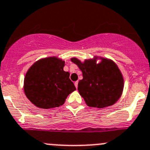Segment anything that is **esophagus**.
Instances as JSON below:
<instances>
[{
    "instance_id": "esophagus-1",
    "label": "esophagus",
    "mask_w": 150,
    "mask_h": 150,
    "mask_svg": "<svg viewBox=\"0 0 150 150\" xmlns=\"http://www.w3.org/2000/svg\"><path fill=\"white\" fill-rule=\"evenodd\" d=\"M75 86L76 88H78V81H75Z\"/></svg>"
}]
</instances>
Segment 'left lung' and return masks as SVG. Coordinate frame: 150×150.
<instances>
[{
	"instance_id": "left-lung-1",
	"label": "left lung",
	"mask_w": 150,
	"mask_h": 150,
	"mask_svg": "<svg viewBox=\"0 0 150 150\" xmlns=\"http://www.w3.org/2000/svg\"><path fill=\"white\" fill-rule=\"evenodd\" d=\"M71 61L82 71L83 79L78 82V89L87 105L103 108L114 105L120 99L124 80L114 62L102 59L99 64L91 59L82 63L76 58Z\"/></svg>"
}]
</instances>
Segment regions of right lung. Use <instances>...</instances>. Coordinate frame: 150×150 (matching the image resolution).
<instances>
[{
    "instance_id": "obj_1",
    "label": "right lung",
    "mask_w": 150,
    "mask_h": 150,
    "mask_svg": "<svg viewBox=\"0 0 150 150\" xmlns=\"http://www.w3.org/2000/svg\"><path fill=\"white\" fill-rule=\"evenodd\" d=\"M64 61L49 57L37 61L29 68L24 79V91L36 107H59L76 90L69 79V72L64 71Z\"/></svg>"
}]
</instances>
